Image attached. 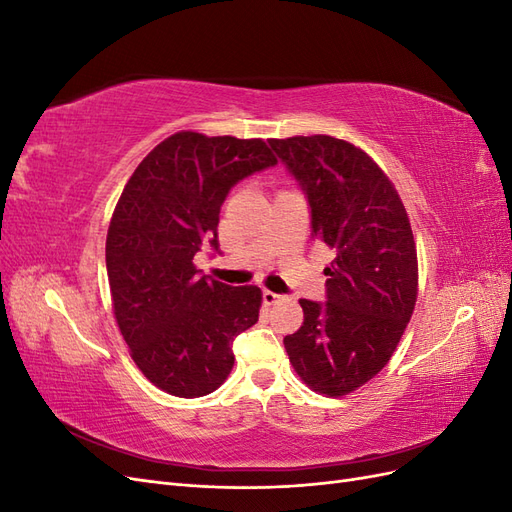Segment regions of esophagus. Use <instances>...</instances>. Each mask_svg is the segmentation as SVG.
<instances>
[{"instance_id": "esophagus-1", "label": "esophagus", "mask_w": 512, "mask_h": 512, "mask_svg": "<svg viewBox=\"0 0 512 512\" xmlns=\"http://www.w3.org/2000/svg\"><path fill=\"white\" fill-rule=\"evenodd\" d=\"M280 299H282V294L271 292V290H262V301H265L267 305H275Z\"/></svg>"}]
</instances>
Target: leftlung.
Here are the masks:
<instances>
[{
	"instance_id": "left-lung-1",
	"label": "left lung",
	"mask_w": 512,
	"mask_h": 512,
	"mask_svg": "<svg viewBox=\"0 0 512 512\" xmlns=\"http://www.w3.org/2000/svg\"><path fill=\"white\" fill-rule=\"evenodd\" d=\"M269 145L307 198L312 237L335 254L324 269L327 301H299L303 324L284 346L307 386L342 397L389 363L414 312L418 265L408 213L359 147L324 134Z\"/></svg>"
}]
</instances>
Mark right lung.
<instances>
[{
    "label": "right lung",
    "instance_id": "1",
    "mask_svg": "<svg viewBox=\"0 0 512 512\" xmlns=\"http://www.w3.org/2000/svg\"><path fill=\"white\" fill-rule=\"evenodd\" d=\"M260 138L177 132L138 164L106 237L119 331L143 374L175 397L213 393L230 374L232 342L258 322L262 292L194 267L220 254V209L235 185L275 166Z\"/></svg>",
    "mask_w": 512,
    "mask_h": 512
}]
</instances>
